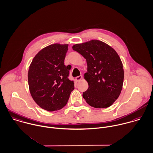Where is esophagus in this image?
I'll list each match as a JSON object with an SVG mask.
<instances>
[{"instance_id": "obj_1", "label": "esophagus", "mask_w": 153, "mask_h": 153, "mask_svg": "<svg viewBox=\"0 0 153 153\" xmlns=\"http://www.w3.org/2000/svg\"><path fill=\"white\" fill-rule=\"evenodd\" d=\"M82 76L81 75H79V76H76V78H75V79H76V81H81V79H82Z\"/></svg>"}]
</instances>
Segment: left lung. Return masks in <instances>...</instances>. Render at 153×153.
Masks as SVG:
<instances>
[{
    "label": "left lung",
    "instance_id": "1",
    "mask_svg": "<svg viewBox=\"0 0 153 153\" xmlns=\"http://www.w3.org/2000/svg\"><path fill=\"white\" fill-rule=\"evenodd\" d=\"M72 49L87 60V72L84 79L88 88L83 93L84 99L95 108L110 107L119 97L123 83V64L118 54L97 40L76 44Z\"/></svg>",
    "mask_w": 153,
    "mask_h": 153
}]
</instances>
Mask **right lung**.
Here are the masks:
<instances>
[{"label": "right lung", "mask_w": 153, "mask_h": 153, "mask_svg": "<svg viewBox=\"0 0 153 153\" xmlns=\"http://www.w3.org/2000/svg\"><path fill=\"white\" fill-rule=\"evenodd\" d=\"M68 45L58 43L48 46L33 58L28 73L30 94L41 108L52 111L66 105L74 82L68 76L71 65L64 60Z\"/></svg>", "instance_id": "right-lung-1"}]
</instances>
